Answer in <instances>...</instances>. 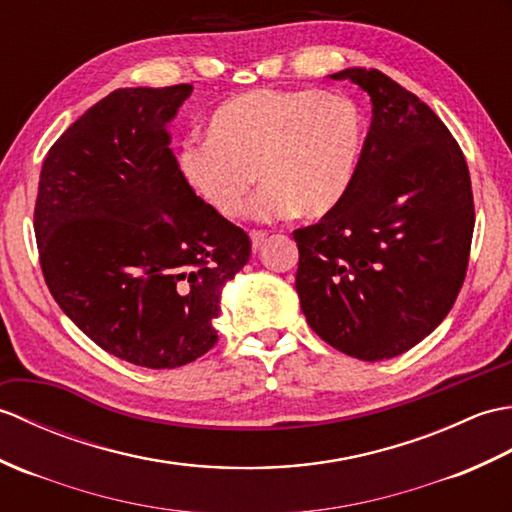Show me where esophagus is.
Wrapping results in <instances>:
<instances>
[{
    "instance_id": "1",
    "label": "esophagus",
    "mask_w": 512,
    "mask_h": 512,
    "mask_svg": "<svg viewBox=\"0 0 512 512\" xmlns=\"http://www.w3.org/2000/svg\"><path fill=\"white\" fill-rule=\"evenodd\" d=\"M267 236H269V234H267V232H263V230H254L252 234H249V238H252V249H254V252H258V249L265 245Z\"/></svg>"
}]
</instances>
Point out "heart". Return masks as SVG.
Returning <instances> with one entry per match:
<instances>
[{
  "instance_id": "heart-1",
  "label": "heart",
  "mask_w": 512,
  "mask_h": 512,
  "mask_svg": "<svg viewBox=\"0 0 512 512\" xmlns=\"http://www.w3.org/2000/svg\"><path fill=\"white\" fill-rule=\"evenodd\" d=\"M366 135V116L344 94L254 89L212 111L208 138L181 144L177 170L223 219L243 212L256 175V221L322 219L352 190Z\"/></svg>"
}]
</instances>
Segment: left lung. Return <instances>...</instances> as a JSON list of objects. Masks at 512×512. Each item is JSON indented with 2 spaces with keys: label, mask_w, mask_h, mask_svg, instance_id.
<instances>
[{
  "label": "left lung",
  "mask_w": 512,
  "mask_h": 512,
  "mask_svg": "<svg viewBox=\"0 0 512 512\" xmlns=\"http://www.w3.org/2000/svg\"><path fill=\"white\" fill-rule=\"evenodd\" d=\"M368 92L372 122L355 184L335 212L295 230V291L326 344L361 361L403 355L445 320L475 225L467 162L423 100L366 67L331 74Z\"/></svg>",
  "instance_id": "obj_1"
}]
</instances>
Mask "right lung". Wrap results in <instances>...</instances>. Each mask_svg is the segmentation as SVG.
I'll return each mask as SVG.
<instances>
[{
	"mask_svg": "<svg viewBox=\"0 0 512 512\" xmlns=\"http://www.w3.org/2000/svg\"><path fill=\"white\" fill-rule=\"evenodd\" d=\"M192 85L124 87L45 157L34 206L45 285L109 355L179 368L217 344L221 291L252 245L186 186L168 124Z\"/></svg>",
	"mask_w": 512,
	"mask_h": 512,
	"instance_id": "1",
	"label": "right lung"
}]
</instances>
